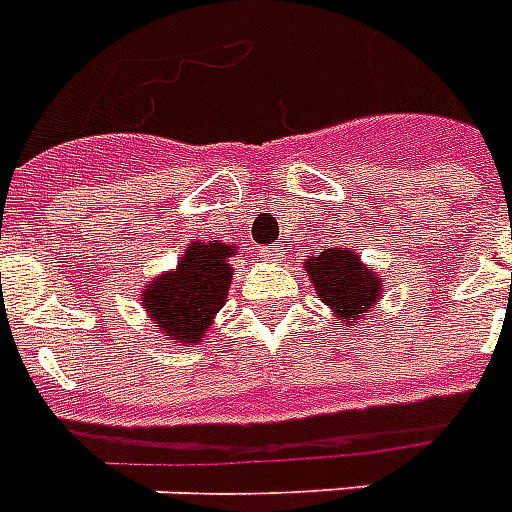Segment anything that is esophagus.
<instances>
[{
    "mask_svg": "<svg viewBox=\"0 0 512 512\" xmlns=\"http://www.w3.org/2000/svg\"><path fill=\"white\" fill-rule=\"evenodd\" d=\"M259 259L280 261L282 259V245H267V248H259Z\"/></svg>",
    "mask_w": 512,
    "mask_h": 512,
    "instance_id": "esophagus-1",
    "label": "esophagus"
}]
</instances>
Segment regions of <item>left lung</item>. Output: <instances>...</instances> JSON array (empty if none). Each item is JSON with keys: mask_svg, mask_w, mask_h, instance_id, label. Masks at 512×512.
I'll list each match as a JSON object with an SVG mask.
<instances>
[{"mask_svg": "<svg viewBox=\"0 0 512 512\" xmlns=\"http://www.w3.org/2000/svg\"><path fill=\"white\" fill-rule=\"evenodd\" d=\"M306 269L320 301H325L343 322L362 320V314L370 312L383 290L380 277L370 272L354 251L330 248L306 259Z\"/></svg>", "mask_w": 512, "mask_h": 512, "instance_id": "left-lung-1", "label": "left lung"}]
</instances>
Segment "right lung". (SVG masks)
<instances>
[{"instance_id":"add662e5","label":"right lung","mask_w":512,"mask_h":512,"mask_svg":"<svg viewBox=\"0 0 512 512\" xmlns=\"http://www.w3.org/2000/svg\"><path fill=\"white\" fill-rule=\"evenodd\" d=\"M230 256H235V248L219 240L192 243L177 272L147 285L142 306L150 312L155 327L171 335L169 341L195 343L203 338L230 290Z\"/></svg>"}]
</instances>
